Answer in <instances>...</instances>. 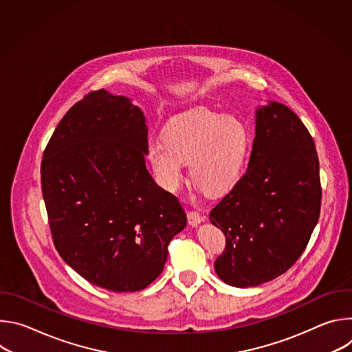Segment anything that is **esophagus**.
<instances>
[{
  "label": "esophagus",
  "mask_w": 352,
  "mask_h": 352,
  "mask_svg": "<svg viewBox=\"0 0 352 352\" xmlns=\"http://www.w3.org/2000/svg\"><path fill=\"white\" fill-rule=\"evenodd\" d=\"M188 223H189V226H192V227H197L200 223H202L205 219L200 216L197 212H188Z\"/></svg>",
  "instance_id": "34e87169"
}]
</instances>
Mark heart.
<instances>
[{
  "mask_svg": "<svg viewBox=\"0 0 352 352\" xmlns=\"http://www.w3.org/2000/svg\"><path fill=\"white\" fill-rule=\"evenodd\" d=\"M250 147V132L238 116L205 107L182 111L168 120L162 139H148L146 155L157 182L175 192L189 179L210 195H223L242 177Z\"/></svg>",
  "mask_w": 352,
  "mask_h": 352,
  "instance_id": "1",
  "label": "heart"
}]
</instances>
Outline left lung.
I'll list each match as a JSON object with an SVG mask.
<instances>
[{
  "instance_id": "left-lung-1",
  "label": "left lung",
  "mask_w": 352,
  "mask_h": 352,
  "mask_svg": "<svg viewBox=\"0 0 352 352\" xmlns=\"http://www.w3.org/2000/svg\"><path fill=\"white\" fill-rule=\"evenodd\" d=\"M320 199L319 159L302 121L272 100L258 106L248 170L209 216L226 235L217 276L248 288L285 273L309 242Z\"/></svg>"
}]
</instances>
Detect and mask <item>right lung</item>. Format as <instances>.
<instances>
[{"label":"right lung","mask_w":352,"mask_h":352,"mask_svg":"<svg viewBox=\"0 0 352 352\" xmlns=\"http://www.w3.org/2000/svg\"><path fill=\"white\" fill-rule=\"evenodd\" d=\"M147 124L125 96L89 93L61 120L41 162L56 249L89 283L133 292L153 283L186 226L178 199L148 174Z\"/></svg>","instance_id":"obj_1"}]
</instances>
